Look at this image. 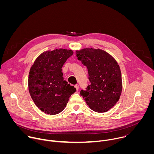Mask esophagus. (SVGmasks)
Wrapping results in <instances>:
<instances>
[{
	"instance_id": "obj_1",
	"label": "esophagus",
	"mask_w": 154,
	"mask_h": 154,
	"mask_svg": "<svg viewBox=\"0 0 154 154\" xmlns=\"http://www.w3.org/2000/svg\"><path fill=\"white\" fill-rule=\"evenodd\" d=\"M74 87L75 88H76V90H77V91H78V90H79V85H77V84H76L75 86H74Z\"/></svg>"
}]
</instances>
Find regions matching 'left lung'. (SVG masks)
<instances>
[{
  "instance_id": "1",
  "label": "left lung",
  "mask_w": 154,
  "mask_h": 154,
  "mask_svg": "<svg viewBox=\"0 0 154 154\" xmlns=\"http://www.w3.org/2000/svg\"><path fill=\"white\" fill-rule=\"evenodd\" d=\"M77 57L86 66L91 83L80 95L92 110L104 113L120 98L122 89L121 69L116 60L100 49L76 51Z\"/></svg>"
}]
</instances>
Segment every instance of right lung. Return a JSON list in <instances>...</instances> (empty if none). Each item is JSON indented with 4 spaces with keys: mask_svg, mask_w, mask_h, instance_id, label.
Masks as SVG:
<instances>
[{
    "mask_svg": "<svg viewBox=\"0 0 154 154\" xmlns=\"http://www.w3.org/2000/svg\"><path fill=\"white\" fill-rule=\"evenodd\" d=\"M72 50L57 49L44 52L30 69L29 90L36 106L46 114L57 115L66 106L76 89L64 80V63L73 54Z\"/></svg>",
    "mask_w": 154,
    "mask_h": 154,
    "instance_id": "1",
    "label": "right lung"
}]
</instances>
